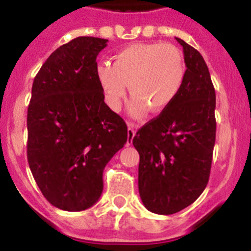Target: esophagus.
Returning <instances> with one entry per match:
<instances>
[{
	"label": "esophagus",
	"instance_id": "esophagus-1",
	"mask_svg": "<svg viewBox=\"0 0 251 251\" xmlns=\"http://www.w3.org/2000/svg\"><path fill=\"white\" fill-rule=\"evenodd\" d=\"M135 135H136V130H135L132 126H128V128H127V145H131V142H132Z\"/></svg>",
	"mask_w": 251,
	"mask_h": 251
}]
</instances>
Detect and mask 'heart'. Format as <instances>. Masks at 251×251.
Here are the masks:
<instances>
[{
  "label": "heart",
  "instance_id": "1",
  "mask_svg": "<svg viewBox=\"0 0 251 251\" xmlns=\"http://www.w3.org/2000/svg\"><path fill=\"white\" fill-rule=\"evenodd\" d=\"M184 60L172 44L137 43L121 49L112 57V65L98 67V79L105 100L118 111L126 95H132L130 112L141 116L147 109L161 112L178 97L184 81Z\"/></svg>",
  "mask_w": 251,
  "mask_h": 251
}]
</instances>
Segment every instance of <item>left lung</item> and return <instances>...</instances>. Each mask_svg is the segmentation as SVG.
I'll return each instance as SVG.
<instances>
[{
	"instance_id": "left-lung-1",
	"label": "left lung",
	"mask_w": 251,
	"mask_h": 251,
	"mask_svg": "<svg viewBox=\"0 0 251 251\" xmlns=\"http://www.w3.org/2000/svg\"><path fill=\"white\" fill-rule=\"evenodd\" d=\"M186 74L178 97L142 126L132 144L140 153L139 192L156 214L184 209L209 181L215 144V90L201 53L181 38Z\"/></svg>"
}]
</instances>
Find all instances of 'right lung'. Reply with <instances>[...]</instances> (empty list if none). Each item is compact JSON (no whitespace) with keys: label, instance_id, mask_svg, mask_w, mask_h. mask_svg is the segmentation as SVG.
<instances>
[{"label":"right lung","instance_id":"1","mask_svg":"<svg viewBox=\"0 0 251 251\" xmlns=\"http://www.w3.org/2000/svg\"><path fill=\"white\" fill-rule=\"evenodd\" d=\"M107 39L78 37L55 49L32 85L27 112L30 172L50 204L90 208L102 172L127 141V126L104 101L97 57Z\"/></svg>","mask_w":251,"mask_h":251}]
</instances>
